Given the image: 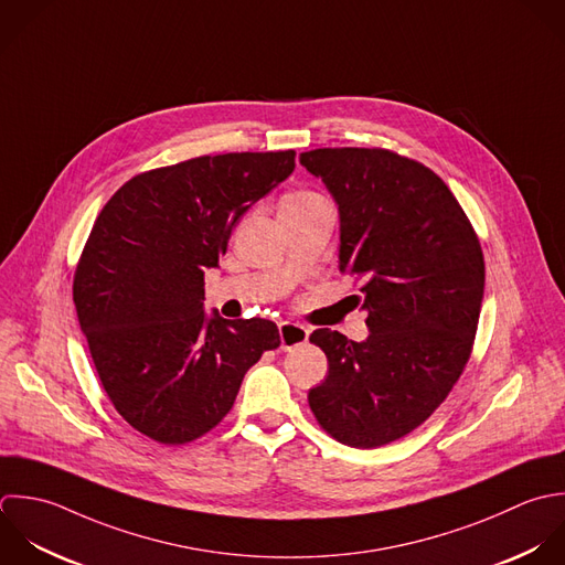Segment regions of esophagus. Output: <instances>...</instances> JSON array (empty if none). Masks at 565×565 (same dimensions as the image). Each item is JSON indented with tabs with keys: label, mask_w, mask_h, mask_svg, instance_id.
Listing matches in <instances>:
<instances>
[{
	"label": "esophagus",
	"mask_w": 565,
	"mask_h": 565,
	"mask_svg": "<svg viewBox=\"0 0 565 565\" xmlns=\"http://www.w3.org/2000/svg\"><path fill=\"white\" fill-rule=\"evenodd\" d=\"M310 337V330L299 326V323H290V321H284L279 323V339H281V348L284 350H292L297 345H303Z\"/></svg>",
	"instance_id": "1"
}]
</instances>
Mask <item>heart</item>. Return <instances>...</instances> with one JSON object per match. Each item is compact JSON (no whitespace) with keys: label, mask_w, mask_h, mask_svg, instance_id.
I'll list each match as a JSON object with an SVG mask.
<instances>
[{"label":"heart","mask_w":565,"mask_h":565,"mask_svg":"<svg viewBox=\"0 0 565 565\" xmlns=\"http://www.w3.org/2000/svg\"><path fill=\"white\" fill-rule=\"evenodd\" d=\"M315 198H321V195H317V193H312V191H295V193H288V195L284 198L281 206H284V204H301V202H308V200H315Z\"/></svg>","instance_id":"heart-1"}]
</instances>
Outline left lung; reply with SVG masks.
<instances>
[{
    "label": "left lung",
    "instance_id": "8db88e82",
    "mask_svg": "<svg viewBox=\"0 0 565 565\" xmlns=\"http://www.w3.org/2000/svg\"><path fill=\"white\" fill-rule=\"evenodd\" d=\"M299 162L339 204V270L363 281L370 337L315 330L326 381L308 403L356 449L420 427L458 383L478 330L484 255L456 195L429 167L390 149H312Z\"/></svg>",
    "mask_w": 565,
    "mask_h": 565
}]
</instances>
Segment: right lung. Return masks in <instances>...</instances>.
<instances>
[{
	"label": "right lung",
	"instance_id": "right-lung-1",
	"mask_svg": "<svg viewBox=\"0 0 565 565\" xmlns=\"http://www.w3.org/2000/svg\"><path fill=\"white\" fill-rule=\"evenodd\" d=\"M292 169V149L200 156L134 175L98 213L72 297L107 398L142 436H204L231 412L244 374L279 348L268 319L204 312V270Z\"/></svg>",
	"mask_w": 565,
	"mask_h": 565
}]
</instances>
